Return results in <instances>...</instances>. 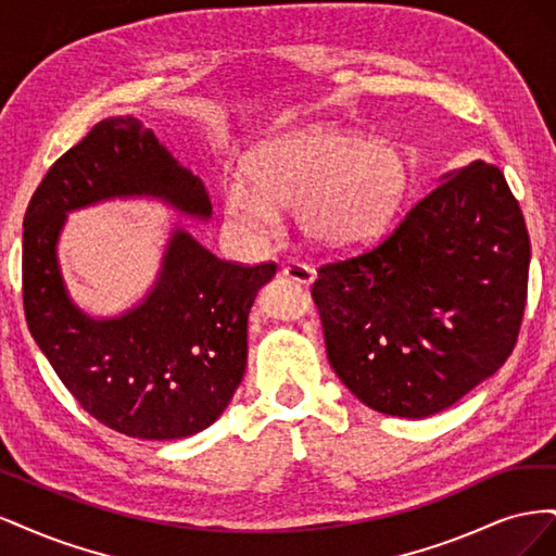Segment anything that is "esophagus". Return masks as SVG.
Here are the masks:
<instances>
[{"label":"esophagus","mask_w":556,"mask_h":556,"mask_svg":"<svg viewBox=\"0 0 556 556\" xmlns=\"http://www.w3.org/2000/svg\"><path fill=\"white\" fill-rule=\"evenodd\" d=\"M282 276L294 280V282H301V285H311V282L315 280V271H313V268L306 266V264H299V262L285 264V266H282Z\"/></svg>","instance_id":"esophagus-1"}]
</instances>
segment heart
<instances>
[{"instance_id":"obj_1","label":"heart","mask_w":556,"mask_h":556,"mask_svg":"<svg viewBox=\"0 0 556 556\" xmlns=\"http://www.w3.org/2000/svg\"><path fill=\"white\" fill-rule=\"evenodd\" d=\"M248 182L233 180L225 213L241 229L268 233L278 211H296L304 239L325 252L376 241L406 199L410 166L392 143L325 125L266 139L245 160Z\"/></svg>"}]
</instances>
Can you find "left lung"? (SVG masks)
Returning <instances> with one entry per match:
<instances>
[{"mask_svg": "<svg viewBox=\"0 0 556 556\" xmlns=\"http://www.w3.org/2000/svg\"><path fill=\"white\" fill-rule=\"evenodd\" d=\"M531 245L501 169L441 176L382 243L319 266L313 299L329 364L384 415L450 408L510 357Z\"/></svg>", "mask_w": 556, "mask_h": 556, "instance_id": "1", "label": "left lung"}]
</instances>
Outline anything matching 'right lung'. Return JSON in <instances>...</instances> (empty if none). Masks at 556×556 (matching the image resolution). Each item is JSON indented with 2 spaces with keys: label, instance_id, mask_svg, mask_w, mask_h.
Returning a JSON list of instances; mask_svg holds the SVG:
<instances>
[{
  "label": "right lung",
  "instance_id": "add662e5",
  "mask_svg": "<svg viewBox=\"0 0 556 556\" xmlns=\"http://www.w3.org/2000/svg\"><path fill=\"white\" fill-rule=\"evenodd\" d=\"M113 199H155L208 223L199 176L137 117H106L64 153L31 197L23 231V301L31 339L99 422L143 441L188 439L225 413L248 364V315L276 264L217 260L174 227L160 274L121 315L94 317L66 288L58 257L66 215Z\"/></svg>",
  "mask_w": 556,
  "mask_h": 556
}]
</instances>
